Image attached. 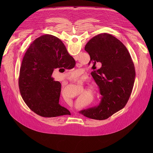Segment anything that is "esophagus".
Wrapping results in <instances>:
<instances>
[{
	"mask_svg": "<svg viewBox=\"0 0 153 153\" xmlns=\"http://www.w3.org/2000/svg\"><path fill=\"white\" fill-rule=\"evenodd\" d=\"M71 79V80H73V79H73V77H71V79Z\"/></svg>",
	"mask_w": 153,
	"mask_h": 153,
	"instance_id": "esophagus-1",
	"label": "esophagus"
}]
</instances>
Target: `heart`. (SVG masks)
I'll return each instance as SVG.
<instances>
[{"instance_id":"heart-1","label":"heart","mask_w":153,"mask_h":153,"mask_svg":"<svg viewBox=\"0 0 153 153\" xmlns=\"http://www.w3.org/2000/svg\"><path fill=\"white\" fill-rule=\"evenodd\" d=\"M77 71H73L71 74L73 76V77H74L75 78H77V77H78V74H77ZM85 98H86V97H85V96H82L80 97V99H85Z\"/></svg>"}]
</instances>
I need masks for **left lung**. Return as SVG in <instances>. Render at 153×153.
I'll list each match as a JSON object with an SVG mask.
<instances>
[{"label": "left lung", "mask_w": 153, "mask_h": 153, "mask_svg": "<svg viewBox=\"0 0 153 153\" xmlns=\"http://www.w3.org/2000/svg\"><path fill=\"white\" fill-rule=\"evenodd\" d=\"M85 50L88 53V64L95 67L97 62L102 67L91 72L102 96L99 105L80 111L86 117L105 120L122 110L131 94L136 72L131 56L123 43L114 36L99 34L86 43Z\"/></svg>", "instance_id": "left-lung-1"}]
</instances>
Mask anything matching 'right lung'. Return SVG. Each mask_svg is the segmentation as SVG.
<instances>
[{
    "mask_svg": "<svg viewBox=\"0 0 153 153\" xmlns=\"http://www.w3.org/2000/svg\"><path fill=\"white\" fill-rule=\"evenodd\" d=\"M76 65L63 42L45 34L27 49L20 68L19 87L23 100L36 114L44 117L70 114L59 103L61 83L51 77L54 69H71Z\"/></svg>",
    "mask_w": 153,
    "mask_h": 153,
    "instance_id": "right-lung-1",
    "label": "right lung"
}]
</instances>
